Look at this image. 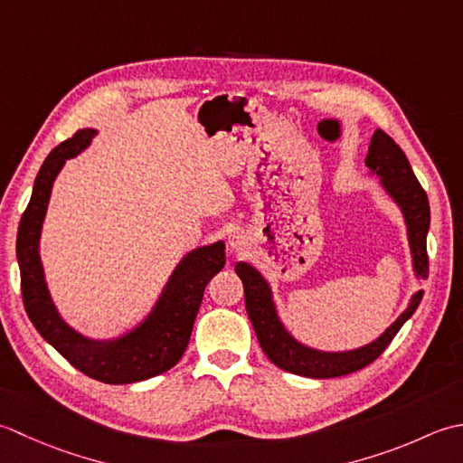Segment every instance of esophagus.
I'll return each mask as SVG.
<instances>
[{
	"label": "esophagus",
	"mask_w": 463,
	"mask_h": 463,
	"mask_svg": "<svg viewBox=\"0 0 463 463\" xmlns=\"http://www.w3.org/2000/svg\"><path fill=\"white\" fill-rule=\"evenodd\" d=\"M230 245H232V248H235V250H240L241 248V238H240V235H230Z\"/></svg>",
	"instance_id": "34e87169"
}]
</instances>
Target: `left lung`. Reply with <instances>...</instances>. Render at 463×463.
Returning <instances> with one entry per match:
<instances>
[{
    "mask_svg": "<svg viewBox=\"0 0 463 463\" xmlns=\"http://www.w3.org/2000/svg\"><path fill=\"white\" fill-rule=\"evenodd\" d=\"M365 165L372 169V174L380 175L383 190L402 207L405 225H408L413 271H416L418 278H428L430 263L426 238L430 230V203L418 177L413 175L408 157H405L402 147L385 131L375 129L370 152H367L365 157ZM235 273H238L243 284L245 309H248L250 322L253 329H256L263 354L269 357L271 364L281 367V370L304 377H316V380L354 373L377 360L385 347L392 344V339L400 332V327L413 316V311L418 309L423 298L421 289L416 291L408 309L375 342L360 347V350L332 354L311 350V347L301 345L288 334V329L279 322L276 306H273L268 281L263 279L256 268H251L245 261H240L235 266Z\"/></svg>",
    "mask_w": 463,
    "mask_h": 463,
    "instance_id": "obj_1",
    "label": "left lung"
}]
</instances>
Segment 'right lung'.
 Masks as SVG:
<instances>
[{
	"label": "right lung",
	"instance_id": "add662e5",
	"mask_svg": "<svg viewBox=\"0 0 463 463\" xmlns=\"http://www.w3.org/2000/svg\"><path fill=\"white\" fill-rule=\"evenodd\" d=\"M96 129H80L45 157L35 177L32 200L17 228V261L27 317L37 332L81 373L103 383H134L164 373L179 362L190 342L192 327L207 281L225 263V245L215 241L197 248L177 263L156 307L126 335L96 342L75 332L60 317L45 286L40 260V235L52 185L65 159L90 146Z\"/></svg>",
	"mask_w": 463,
	"mask_h": 463
}]
</instances>
